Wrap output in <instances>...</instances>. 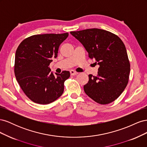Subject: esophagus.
Segmentation results:
<instances>
[{
  "label": "esophagus",
  "instance_id": "1",
  "mask_svg": "<svg viewBox=\"0 0 147 147\" xmlns=\"http://www.w3.org/2000/svg\"><path fill=\"white\" fill-rule=\"evenodd\" d=\"M70 75H77V74H78V72H75V71H74V70H70Z\"/></svg>",
  "mask_w": 147,
  "mask_h": 147
}]
</instances>
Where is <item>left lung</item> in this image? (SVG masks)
Listing matches in <instances>:
<instances>
[{"label":"left lung","mask_w":147,"mask_h":147,"mask_svg":"<svg viewBox=\"0 0 147 147\" xmlns=\"http://www.w3.org/2000/svg\"><path fill=\"white\" fill-rule=\"evenodd\" d=\"M70 34L83 44L88 57L95 59L99 65L97 76L88 75L84 92L100 104L113 102L126 88L130 72L129 60L121 39L109 31L97 28Z\"/></svg>","instance_id":"8db88e82"}]
</instances>
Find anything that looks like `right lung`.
<instances>
[{
    "label": "right lung",
    "mask_w": 147,
    "mask_h": 147,
    "mask_svg": "<svg viewBox=\"0 0 147 147\" xmlns=\"http://www.w3.org/2000/svg\"><path fill=\"white\" fill-rule=\"evenodd\" d=\"M68 35L67 32L34 35L23 40L17 48L15 77L24 94L35 103L48 104L63 94L70 72L64 70L55 76L49 65Z\"/></svg>",
    "instance_id": "right-lung-1"
}]
</instances>
